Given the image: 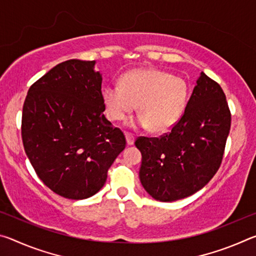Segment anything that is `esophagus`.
<instances>
[{
	"label": "esophagus",
	"mask_w": 256,
	"mask_h": 256,
	"mask_svg": "<svg viewBox=\"0 0 256 256\" xmlns=\"http://www.w3.org/2000/svg\"><path fill=\"white\" fill-rule=\"evenodd\" d=\"M125 140H126L128 146H132V144H134V140H136V138H134V136H131V134L126 133L125 134Z\"/></svg>",
	"instance_id": "1"
}]
</instances>
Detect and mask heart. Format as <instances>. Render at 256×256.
Returning a JSON list of instances; mask_svg holds the SVG:
<instances>
[{
  "mask_svg": "<svg viewBox=\"0 0 256 256\" xmlns=\"http://www.w3.org/2000/svg\"><path fill=\"white\" fill-rule=\"evenodd\" d=\"M102 105L112 120H124L136 110L134 125L152 133H164L178 123L188 100L184 79L158 68H136L120 78L118 86L102 89Z\"/></svg>",
  "mask_w": 256,
  "mask_h": 256,
  "instance_id": "1",
  "label": "heart"
}]
</instances>
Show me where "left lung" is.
I'll use <instances>...</instances> for the list:
<instances>
[{
    "instance_id": "8db88e82",
    "label": "left lung",
    "mask_w": 256,
    "mask_h": 256,
    "mask_svg": "<svg viewBox=\"0 0 256 256\" xmlns=\"http://www.w3.org/2000/svg\"><path fill=\"white\" fill-rule=\"evenodd\" d=\"M230 120L222 86L201 72L172 131L136 141L142 154L138 176L146 193L157 201L172 202L204 188L222 164Z\"/></svg>"
}]
</instances>
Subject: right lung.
<instances>
[{
    "mask_svg": "<svg viewBox=\"0 0 256 256\" xmlns=\"http://www.w3.org/2000/svg\"><path fill=\"white\" fill-rule=\"evenodd\" d=\"M96 60L60 63L30 86L22 110L26 154L47 188L71 200L96 194L125 148L104 115Z\"/></svg>",
    "mask_w": 256,
    "mask_h": 256,
    "instance_id": "obj_1",
    "label": "right lung"
}]
</instances>
